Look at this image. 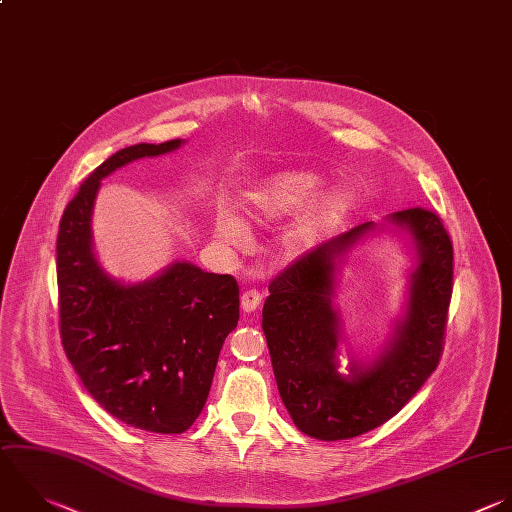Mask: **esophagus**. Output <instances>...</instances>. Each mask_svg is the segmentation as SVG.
Instances as JSON below:
<instances>
[{
	"label": "esophagus",
	"instance_id": "esophagus-1",
	"mask_svg": "<svg viewBox=\"0 0 512 512\" xmlns=\"http://www.w3.org/2000/svg\"><path fill=\"white\" fill-rule=\"evenodd\" d=\"M260 302H262V294L258 290H246L240 298L244 312H254L260 306Z\"/></svg>",
	"mask_w": 512,
	"mask_h": 512
}]
</instances>
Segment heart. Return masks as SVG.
Instances as JSON below:
<instances>
[{
  "mask_svg": "<svg viewBox=\"0 0 512 512\" xmlns=\"http://www.w3.org/2000/svg\"><path fill=\"white\" fill-rule=\"evenodd\" d=\"M320 184L322 180L312 172H280L246 194L244 210L256 222L280 220L314 196L320 190ZM344 212V194L336 190L318 194L280 234L276 240V252L282 258H296L304 254L342 218ZM216 236L230 246H240L246 240V230L236 216L222 212L216 218Z\"/></svg>",
  "mask_w": 512,
  "mask_h": 512,
  "instance_id": "1",
  "label": "heart"
}]
</instances>
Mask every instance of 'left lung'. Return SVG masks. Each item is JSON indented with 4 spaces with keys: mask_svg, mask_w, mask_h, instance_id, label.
I'll return each mask as SVG.
<instances>
[{
    "mask_svg": "<svg viewBox=\"0 0 512 512\" xmlns=\"http://www.w3.org/2000/svg\"><path fill=\"white\" fill-rule=\"evenodd\" d=\"M386 224L410 234L416 268L406 312L370 364L352 360L350 374L338 370L340 316L332 296L336 266L376 230L372 222L316 246L268 286L262 330L280 398L298 430L318 440H346L384 424L440 362L452 294V242L440 218L424 208L394 212Z\"/></svg>",
    "mask_w": 512,
    "mask_h": 512,
    "instance_id": "1",
    "label": "left lung"
}]
</instances>
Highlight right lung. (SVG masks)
<instances>
[{"label": "right lung", "mask_w": 512, "mask_h": 512, "mask_svg": "<svg viewBox=\"0 0 512 512\" xmlns=\"http://www.w3.org/2000/svg\"><path fill=\"white\" fill-rule=\"evenodd\" d=\"M182 144H136L110 156L64 210L56 246L68 360L104 410L160 434H180L200 416L222 344L240 318V288L234 276L190 262L138 284L110 278L94 254L92 212L106 176Z\"/></svg>", "instance_id": "right-lung-1"}]
</instances>
